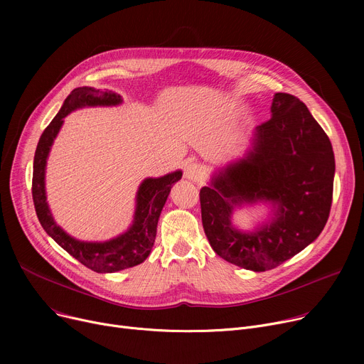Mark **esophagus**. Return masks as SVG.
<instances>
[{
    "mask_svg": "<svg viewBox=\"0 0 364 364\" xmlns=\"http://www.w3.org/2000/svg\"><path fill=\"white\" fill-rule=\"evenodd\" d=\"M184 176H186V178L192 180V181H198V183L203 181V178H205V168L200 164L190 162V164L186 165Z\"/></svg>",
    "mask_w": 364,
    "mask_h": 364,
    "instance_id": "obj_1",
    "label": "esophagus"
}]
</instances>
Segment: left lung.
<instances>
[{"mask_svg":"<svg viewBox=\"0 0 364 364\" xmlns=\"http://www.w3.org/2000/svg\"><path fill=\"white\" fill-rule=\"evenodd\" d=\"M335 156L328 134L292 94L276 92L272 118L257 127L250 156L227 166L211 187L200 188L205 235L223 259L252 272L276 269L309 246L328 223ZM273 201L270 226L254 234L232 228L242 201Z\"/></svg>","mask_w":364,"mask_h":364,"instance_id":"obj_1","label":"left lung"}]
</instances>
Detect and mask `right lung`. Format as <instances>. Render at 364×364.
Segmentation results:
<instances>
[{"label":"right lung","mask_w":364,"mask_h":364,"mask_svg":"<svg viewBox=\"0 0 364 364\" xmlns=\"http://www.w3.org/2000/svg\"><path fill=\"white\" fill-rule=\"evenodd\" d=\"M118 103H121V95L113 91H100L91 87L75 88L66 97L60 112L55 114V118L41 134L33 158L32 199L38 220L47 235L59 243L68 254L97 273L125 270L141 264L149 257L153 243H155L158 220L171 187L183 176L181 171H177L161 178L144 180L137 193V209L132 227L127 233L113 240L105 243L75 240L54 223L46 202L44 172L50 147L63 124V118L73 109L82 106H110Z\"/></svg>","instance_id":"1"}]
</instances>
